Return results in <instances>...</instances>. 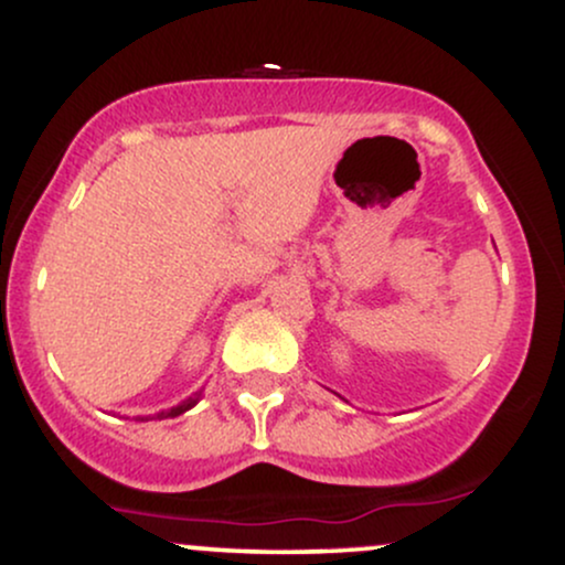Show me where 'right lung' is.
<instances>
[{
  "instance_id": "1",
  "label": "right lung",
  "mask_w": 565,
  "mask_h": 565,
  "mask_svg": "<svg viewBox=\"0 0 565 565\" xmlns=\"http://www.w3.org/2000/svg\"><path fill=\"white\" fill-rule=\"evenodd\" d=\"M193 404H196V401H193V398H188L185 404H180V406H174V408H167V412H159L157 417H159V419H167V417H178V414L188 412V408H191Z\"/></svg>"
}]
</instances>
